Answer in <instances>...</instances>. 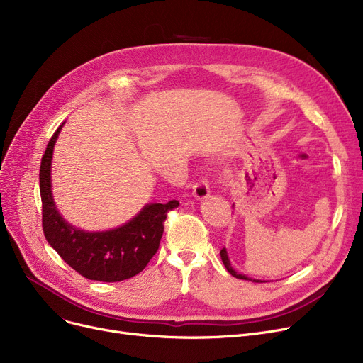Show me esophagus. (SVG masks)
<instances>
[{
	"label": "esophagus",
	"instance_id": "34e87169",
	"mask_svg": "<svg viewBox=\"0 0 363 363\" xmlns=\"http://www.w3.org/2000/svg\"><path fill=\"white\" fill-rule=\"evenodd\" d=\"M192 195L198 199H205L206 196L210 195V184L203 177L199 179L196 183H194L192 187Z\"/></svg>",
	"mask_w": 363,
	"mask_h": 363
}]
</instances>
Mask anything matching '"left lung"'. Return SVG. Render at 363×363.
Wrapping results in <instances>:
<instances>
[{
  "label": "left lung",
  "instance_id": "obj_1",
  "mask_svg": "<svg viewBox=\"0 0 363 363\" xmlns=\"http://www.w3.org/2000/svg\"><path fill=\"white\" fill-rule=\"evenodd\" d=\"M220 255H221V262H223L224 267H226V269H228V272H229L232 276H235V278H238V279H245V281H252V282H260V281H257V279H250V278H247L245 274H240V273L235 272V270H233V267L230 266V262H229V257H228L226 248H223V250L220 251Z\"/></svg>",
  "mask_w": 363,
  "mask_h": 363
}]
</instances>
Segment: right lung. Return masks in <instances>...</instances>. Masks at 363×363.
I'll list each match as a JSON object with an SVG mask.
<instances>
[{
  "label": "right lung",
  "mask_w": 363,
  "mask_h": 363,
  "mask_svg": "<svg viewBox=\"0 0 363 363\" xmlns=\"http://www.w3.org/2000/svg\"><path fill=\"white\" fill-rule=\"evenodd\" d=\"M63 125V124H62ZM62 125L51 137L40 168L43 230L48 244L81 276L100 282H119L140 273L157 254L164 221L179 201L147 203L124 226L106 232H85L66 223L51 195V158Z\"/></svg>",
  "instance_id": "1"
}]
</instances>
